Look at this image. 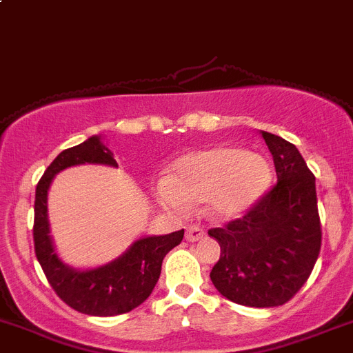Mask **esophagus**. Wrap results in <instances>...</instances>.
<instances>
[{"label": "esophagus", "mask_w": 353, "mask_h": 353, "mask_svg": "<svg viewBox=\"0 0 353 353\" xmlns=\"http://www.w3.org/2000/svg\"><path fill=\"white\" fill-rule=\"evenodd\" d=\"M206 236V232H204L203 227H199V225H189L185 230V239L189 241V243H197V241H201L203 237Z\"/></svg>", "instance_id": "esophagus-1"}]
</instances>
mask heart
I'll return each mask as SVG.
<instances>
[{
	"mask_svg": "<svg viewBox=\"0 0 353 353\" xmlns=\"http://www.w3.org/2000/svg\"><path fill=\"white\" fill-rule=\"evenodd\" d=\"M270 166L261 156L236 147H214L187 154L173 176L159 185V196L174 208L208 203L218 218L239 216L270 185Z\"/></svg>",
	"mask_w": 353,
	"mask_h": 353,
	"instance_id": "heart-1",
	"label": "heart"
}]
</instances>
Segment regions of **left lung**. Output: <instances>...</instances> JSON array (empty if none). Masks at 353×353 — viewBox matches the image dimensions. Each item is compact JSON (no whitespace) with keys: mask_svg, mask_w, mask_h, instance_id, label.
Segmentation results:
<instances>
[{"mask_svg":"<svg viewBox=\"0 0 353 353\" xmlns=\"http://www.w3.org/2000/svg\"><path fill=\"white\" fill-rule=\"evenodd\" d=\"M272 152L277 183L241 218L208 230L220 244L210 277L230 301L279 307L310 277L321 253L322 229L315 176L296 147L261 132Z\"/></svg>","mask_w":353,"mask_h":353,"instance_id":"left-lung-1","label":"left lung"}]
</instances>
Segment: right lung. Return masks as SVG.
Returning a JSON list of instances; mask_svg holds the SVG:
<instances>
[{
    "mask_svg": "<svg viewBox=\"0 0 353 353\" xmlns=\"http://www.w3.org/2000/svg\"><path fill=\"white\" fill-rule=\"evenodd\" d=\"M85 163L117 166L112 152L100 142V137H92L79 145L62 150L38 182L32 227L36 258L50 286L70 308L97 317L126 314L150 296L159 279L164 256L182 243L183 229L166 236L143 237L123 256L93 270L79 272L63 265L50 237L46 194L59 171Z\"/></svg>",
    "mask_w": 353,
    "mask_h": 353,
    "instance_id": "1",
    "label": "right lung"
}]
</instances>
